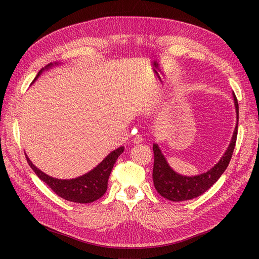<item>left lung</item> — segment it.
<instances>
[{"label":"left lung","instance_id":"8db88e82","mask_svg":"<svg viewBox=\"0 0 259 259\" xmlns=\"http://www.w3.org/2000/svg\"><path fill=\"white\" fill-rule=\"evenodd\" d=\"M58 65L59 63L49 64L48 66L43 68V69H40L32 80L31 85L45 70L51 69L52 67ZM122 152H124V147H118L115 150L109 153L97 167L83 175L70 180L56 179L47 175L32 164V161L27 156L26 153L25 156L31 169L38 176V179L45 182L59 196L73 202L89 203L98 200L106 193L109 175L111 173L116 159Z\"/></svg>","mask_w":259,"mask_h":259}]
</instances>
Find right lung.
Segmentation results:
<instances>
[{"label":"right lung","instance_id":"1","mask_svg":"<svg viewBox=\"0 0 259 259\" xmlns=\"http://www.w3.org/2000/svg\"><path fill=\"white\" fill-rule=\"evenodd\" d=\"M236 114L238 116V103L234 98ZM238 119V117H237ZM237 135V126L235 127L232 140L230 142L226 152L222 155L209 171L194 176H186L176 173L168 164L167 159L162 155L160 149L155 144L154 151V168H153V183L157 192L165 198L172 201H182L192 199L206 192L219 180L227 169L232 157Z\"/></svg>","mask_w":259,"mask_h":259}]
</instances>
